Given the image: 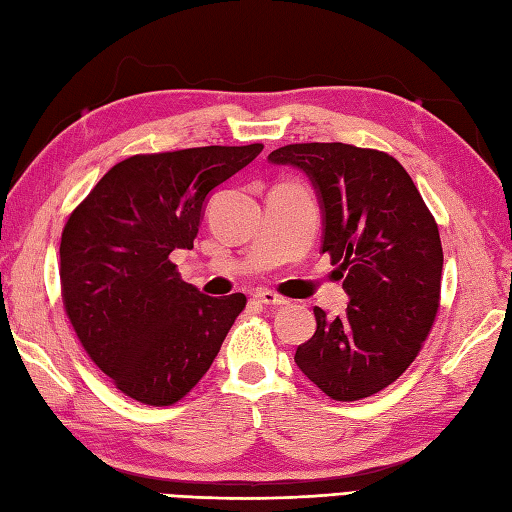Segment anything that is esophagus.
I'll use <instances>...</instances> for the list:
<instances>
[{"label": "esophagus", "instance_id": "esophagus-1", "mask_svg": "<svg viewBox=\"0 0 512 512\" xmlns=\"http://www.w3.org/2000/svg\"><path fill=\"white\" fill-rule=\"evenodd\" d=\"M255 297L264 303V306H286L288 299L275 295L273 290H257Z\"/></svg>", "mask_w": 512, "mask_h": 512}]
</instances>
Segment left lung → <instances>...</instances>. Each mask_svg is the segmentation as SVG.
<instances>
[{
  "label": "left lung",
  "mask_w": 512,
  "mask_h": 512,
  "mask_svg": "<svg viewBox=\"0 0 512 512\" xmlns=\"http://www.w3.org/2000/svg\"><path fill=\"white\" fill-rule=\"evenodd\" d=\"M317 191L328 253L350 297L343 317L314 308L317 332L295 363L323 394L361 400L394 383L418 356L440 306L438 224L396 158L343 143L275 149Z\"/></svg>",
  "instance_id": "1"
}]
</instances>
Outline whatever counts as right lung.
Here are the masks:
<instances>
[{
  "mask_svg": "<svg viewBox=\"0 0 512 512\" xmlns=\"http://www.w3.org/2000/svg\"><path fill=\"white\" fill-rule=\"evenodd\" d=\"M262 149L132 156L105 173L65 224V312L85 352L125 396L154 407L187 396L244 310L242 292L202 295L169 255L193 248L213 189Z\"/></svg>",
  "mask_w": 512,
  "mask_h": 512,
  "instance_id": "add662e5",
  "label": "right lung"
}]
</instances>
